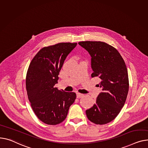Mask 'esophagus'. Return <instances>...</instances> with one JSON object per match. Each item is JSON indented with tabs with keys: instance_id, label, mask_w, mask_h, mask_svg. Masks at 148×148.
<instances>
[{
	"instance_id": "obj_1",
	"label": "esophagus",
	"mask_w": 148,
	"mask_h": 148,
	"mask_svg": "<svg viewBox=\"0 0 148 148\" xmlns=\"http://www.w3.org/2000/svg\"><path fill=\"white\" fill-rule=\"evenodd\" d=\"M76 94H77V97H78V98H80V97H83V94L80 93H77Z\"/></svg>"
}]
</instances>
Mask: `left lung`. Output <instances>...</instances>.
<instances>
[{"mask_svg": "<svg viewBox=\"0 0 148 148\" xmlns=\"http://www.w3.org/2000/svg\"><path fill=\"white\" fill-rule=\"evenodd\" d=\"M91 56L92 77L101 80L98 86L102 92L94 105L86 111L92 123L105 124L119 115L129 92V77L125 62L116 49L102 42L86 41L78 43Z\"/></svg>", "mask_w": 148, "mask_h": 148, "instance_id": "obj_1", "label": "left lung"}]
</instances>
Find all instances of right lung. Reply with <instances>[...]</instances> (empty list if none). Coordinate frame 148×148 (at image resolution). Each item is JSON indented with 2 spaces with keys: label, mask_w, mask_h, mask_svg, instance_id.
Returning a JSON list of instances; mask_svg holds the SVG:
<instances>
[{
  "label": "right lung",
  "mask_w": 148,
  "mask_h": 148,
  "mask_svg": "<svg viewBox=\"0 0 148 148\" xmlns=\"http://www.w3.org/2000/svg\"><path fill=\"white\" fill-rule=\"evenodd\" d=\"M77 43H60L40 49L29 65L26 89L29 101L38 119L56 125L66 119L76 98L74 92H65L55 87L67 56Z\"/></svg>",
  "instance_id": "1"
}]
</instances>
